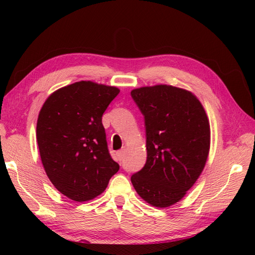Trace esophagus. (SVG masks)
I'll return each instance as SVG.
<instances>
[{
	"label": "esophagus",
	"mask_w": 255,
	"mask_h": 255,
	"mask_svg": "<svg viewBox=\"0 0 255 255\" xmlns=\"http://www.w3.org/2000/svg\"><path fill=\"white\" fill-rule=\"evenodd\" d=\"M116 154H117V158H118V160L121 161V160H123V158H124L125 151H124V150H119V151H117Z\"/></svg>",
	"instance_id": "esophagus-1"
}]
</instances>
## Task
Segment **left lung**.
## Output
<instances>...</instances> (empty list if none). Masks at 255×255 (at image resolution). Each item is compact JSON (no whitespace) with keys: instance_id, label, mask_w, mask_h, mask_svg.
I'll use <instances>...</instances> for the list:
<instances>
[{"instance_id":"left-lung-1","label":"left lung","mask_w":255,"mask_h":255,"mask_svg":"<svg viewBox=\"0 0 255 255\" xmlns=\"http://www.w3.org/2000/svg\"><path fill=\"white\" fill-rule=\"evenodd\" d=\"M131 97L144 117L147 161L131 176L139 196L154 207L181 200L208 158L210 127L202 103L172 85L134 89Z\"/></svg>"}]
</instances>
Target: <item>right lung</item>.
Returning <instances> with one entry per match:
<instances>
[{"label":"right lung","mask_w":255,"mask_h":255,"mask_svg":"<svg viewBox=\"0 0 255 255\" xmlns=\"http://www.w3.org/2000/svg\"><path fill=\"white\" fill-rule=\"evenodd\" d=\"M118 93L115 86L80 81L53 92L39 112L36 136L42 165L53 186L75 202L99 196L119 170L102 124Z\"/></svg>","instance_id":"add662e5"}]
</instances>
